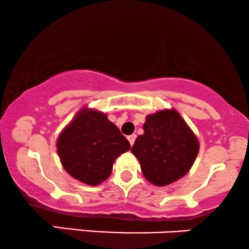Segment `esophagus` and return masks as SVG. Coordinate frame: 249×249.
Wrapping results in <instances>:
<instances>
[{
	"mask_svg": "<svg viewBox=\"0 0 249 249\" xmlns=\"http://www.w3.org/2000/svg\"><path fill=\"white\" fill-rule=\"evenodd\" d=\"M135 139H137V135L135 134H132V135H128V142H129L130 146H133V143H134Z\"/></svg>",
	"mask_w": 249,
	"mask_h": 249,
	"instance_id": "34e87169",
	"label": "esophagus"
}]
</instances>
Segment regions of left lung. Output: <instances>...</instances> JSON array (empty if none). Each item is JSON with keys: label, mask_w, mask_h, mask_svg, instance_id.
<instances>
[{"label": "left lung", "mask_w": 249, "mask_h": 249, "mask_svg": "<svg viewBox=\"0 0 249 249\" xmlns=\"http://www.w3.org/2000/svg\"><path fill=\"white\" fill-rule=\"evenodd\" d=\"M132 153L148 182L168 186L183 178L199 152V140L175 109L147 115Z\"/></svg>", "instance_id": "1"}]
</instances>
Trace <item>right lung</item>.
<instances>
[{
  "instance_id": "obj_1",
  "label": "right lung",
  "mask_w": 249,
  "mask_h": 249,
  "mask_svg": "<svg viewBox=\"0 0 249 249\" xmlns=\"http://www.w3.org/2000/svg\"><path fill=\"white\" fill-rule=\"evenodd\" d=\"M56 147L71 178L97 186L109 178L115 160L130 143L106 114L83 107L58 135Z\"/></svg>"
}]
</instances>
